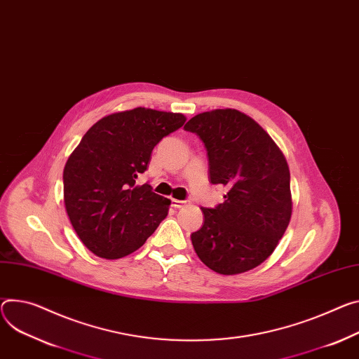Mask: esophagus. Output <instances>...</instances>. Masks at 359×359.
<instances>
[{
    "label": "esophagus",
    "instance_id": "34e87169",
    "mask_svg": "<svg viewBox=\"0 0 359 359\" xmlns=\"http://www.w3.org/2000/svg\"><path fill=\"white\" fill-rule=\"evenodd\" d=\"M189 203H190V201H177V199H172V206L176 208V209L183 208V206H186V205H189Z\"/></svg>",
    "mask_w": 359,
    "mask_h": 359
}]
</instances>
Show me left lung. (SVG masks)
<instances>
[{"mask_svg": "<svg viewBox=\"0 0 359 359\" xmlns=\"http://www.w3.org/2000/svg\"><path fill=\"white\" fill-rule=\"evenodd\" d=\"M184 130L205 143L210 183L227 189L223 203L201 208L205 222L190 236L193 248L217 273L248 272L272 255L289 224L286 158L262 127L235 109L201 113Z\"/></svg>", "mask_w": 359, "mask_h": 359, "instance_id": "left-lung-1", "label": "left lung"}]
</instances>
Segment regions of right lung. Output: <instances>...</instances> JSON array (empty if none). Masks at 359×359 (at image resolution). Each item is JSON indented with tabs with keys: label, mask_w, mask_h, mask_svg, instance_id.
<instances>
[{
	"label": "right lung",
	"mask_w": 359,
	"mask_h": 359,
	"mask_svg": "<svg viewBox=\"0 0 359 359\" xmlns=\"http://www.w3.org/2000/svg\"><path fill=\"white\" fill-rule=\"evenodd\" d=\"M186 117L137 107L93 124L64 166V205L84 246L104 259L137 250L168 216L170 201L136 186L154 146Z\"/></svg>",
	"instance_id": "add662e5"
}]
</instances>
